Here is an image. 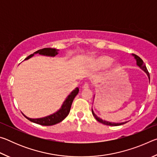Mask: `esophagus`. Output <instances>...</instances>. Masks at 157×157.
I'll return each mask as SVG.
<instances>
[{
    "label": "esophagus",
    "mask_w": 157,
    "mask_h": 157,
    "mask_svg": "<svg viewBox=\"0 0 157 157\" xmlns=\"http://www.w3.org/2000/svg\"><path fill=\"white\" fill-rule=\"evenodd\" d=\"M89 87V84L88 83H85L83 86H82V89H88Z\"/></svg>",
    "instance_id": "obj_1"
}]
</instances>
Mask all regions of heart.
<instances>
[{"instance_id":"heart-1","label":"heart","mask_w":157,"mask_h":157,"mask_svg":"<svg viewBox=\"0 0 157 157\" xmlns=\"http://www.w3.org/2000/svg\"><path fill=\"white\" fill-rule=\"evenodd\" d=\"M113 59L112 58L107 56V55H100L93 59L91 61V64L94 68L99 70H102L109 67L113 62ZM120 68V64L118 63H113L111 65V71L113 73H116Z\"/></svg>"}]
</instances>
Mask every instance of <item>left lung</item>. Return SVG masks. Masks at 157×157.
<instances>
[{
	"label": "left lung",
	"mask_w": 157,
	"mask_h": 157,
	"mask_svg": "<svg viewBox=\"0 0 157 157\" xmlns=\"http://www.w3.org/2000/svg\"><path fill=\"white\" fill-rule=\"evenodd\" d=\"M132 55L133 57H134V59H135V60H136V65L139 66V67L141 69V70H143V71H144V72L146 73V75H147V77H148V79H149V80H150V74H149V73H148V71H147V68H146V66H145V63H144V62H143V60L140 59V58L139 57V56H137L136 55H134V54H132ZM95 98V97H94ZM92 113H93V116H94V117H95V118L96 119V120L98 121V122H100V123H102V124H107V125H110V126H118V125H121V124H125L126 123H127V122L128 121H125V122H122V123H112V122H109V121H105V120H102V118H100V117H98L96 114H95V113H94V110H93V109H92Z\"/></svg>",
	"instance_id": "8db88e82"
}]
</instances>
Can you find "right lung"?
<instances>
[{"label":"right lung","mask_w":157,"mask_h":157,"mask_svg":"<svg viewBox=\"0 0 157 157\" xmlns=\"http://www.w3.org/2000/svg\"><path fill=\"white\" fill-rule=\"evenodd\" d=\"M59 50L55 49V48H46L40 49L37 50L35 52H34L33 54L29 55L28 57H26L25 60H28L30 59L31 57H33L35 54H39L41 55H44V56L47 57H54L58 55ZM79 92V88L76 87V88L71 91V93L69 94L67 98H66V100L63 101L62 107L59 110L57 111L56 112L54 113L50 114L49 116L43 117V118H31L29 117L26 116L23 114L26 118L28 119L29 121H30L33 123L41 124V125L44 126H50L53 125V124H57L62 122L63 119H64L66 116L68 115L69 112H70L71 105H72L73 101L74 98L78 95Z\"/></svg>","instance_id":"right-lung-1"}]
</instances>
